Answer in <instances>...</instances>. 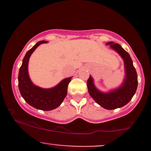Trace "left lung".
Segmentation results:
<instances>
[{
	"label": "left lung",
	"mask_w": 151,
	"mask_h": 151,
	"mask_svg": "<svg viewBox=\"0 0 151 151\" xmlns=\"http://www.w3.org/2000/svg\"><path fill=\"white\" fill-rule=\"evenodd\" d=\"M106 45L116 52L124 60L125 70L124 81L118 88L104 92L96 87L93 79L90 75L87 80V88L90 96L99 105L108 110H112L121 108L131 101L138 86V77L129 54L117 43L109 42Z\"/></svg>",
	"instance_id": "obj_1"
}]
</instances>
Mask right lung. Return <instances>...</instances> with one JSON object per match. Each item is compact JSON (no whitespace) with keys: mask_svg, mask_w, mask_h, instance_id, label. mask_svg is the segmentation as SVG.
<instances>
[{"mask_svg":"<svg viewBox=\"0 0 151 151\" xmlns=\"http://www.w3.org/2000/svg\"><path fill=\"white\" fill-rule=\"evenodd\" d=\"M47 42L45 40L40 41L27 52L18 74V87L22 98L29 105L42 111H51L60 106L67 96V86L72 79V77L65 78L56 86L49 89L35 85L31 81L28 73V62L31 55L38 46Z\"/></svg>","mask_w":151,"mask_h":151,"instance_id":"obj_1","label":"right lung"}]
</instances>
